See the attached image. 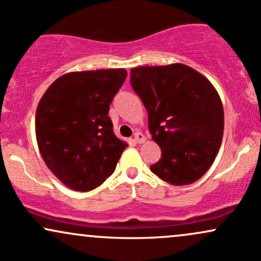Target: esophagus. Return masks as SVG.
Listing matches in <instances>:
<instances>
[{
	"label": "esophagus",
	"mask_w": 261,
	"mask_h": 261,
	"mask_svg": "<svg viewBox=\"0 0 261 261\" xmlns=\"http://www.w3.org/2000/svg\"><path fill=\"white\" fill-rule=\"evenodd\" d=\"M134 140H135V142H137V143H143L146 141V137H145V135H143V134L136 133V134H135Z\"/></svg>",
	"instance_id": "1"
}]
</instances>
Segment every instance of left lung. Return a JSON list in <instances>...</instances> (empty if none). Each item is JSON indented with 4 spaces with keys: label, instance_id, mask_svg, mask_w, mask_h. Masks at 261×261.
I'll return each mask as SVG.
<instances>
[{
    "label": "left lung",
    "instance_id": "obj_1",
    "mask_svg": "<svg viewBox=\"0 0 261 261\" xmlns=\"http://www.w3.org/2000/svg\"><path fill=\"white\" fill-rule=\"evenodd\" d=\"M130 73L147 110L152 139L162 148L152 173L176 187L199 180L222 142L223 107L215 87L182 64L141 66Z\"/></svg>",
    "mask_w": 261,
    "mask_h": 261
}]
</instances>
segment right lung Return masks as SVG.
<instances>
[{"label": "right lung", "mask_w": 261, "mask_h": 261, "mask_svg": "<svg viewBox=\"0 0 261 261\" xmlns=\"http://www.w3.org/2000/svg\"><path fill=\"white\" fill-rule=\"evenodd\" d=\"M126 76L124 68L66 73L39 101V151L47 168L72 190L89 191L103 184L127 147L108 116Z\"/></svg>", "instance_id": "right-lung-1"}]
</instances>
